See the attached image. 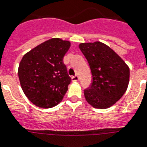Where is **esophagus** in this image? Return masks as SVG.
<instances>
[{
    "instance_id": "1",
    "label": "esophagus",
    "mask_w": 147,
    "mask_h": 147,
    "mask_svg": "<svg viewBox=\"0 0 147 147\" xmlns=\"http://www.w3.org/2000/svg\"><path fill=\"white\" fill-rule=\"evenodd\" d=\"M71 80H72L73 82H76V81H78V80H79V77H78L77 75H76V76H74V77H71Z\"/></svg>"
}]
</instances>
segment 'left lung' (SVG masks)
Wrapping results in <instances>:
<instances>
[{
    "instance_id": "obj_1",
    "label": "left lung",
    "mask_w": 147,
    "mask_h": 147,
    "mask_svg": "<svg viewBox=\"0 0 147 147\" xmlns=\"http://www.w3.org/2000/svg\"><path fill=\"white\" fill-rule=\"evenodd\" d=\"M92 73V82L84 90L86 102L95 109L115 105L125 93L130 80L127 64L115 51L101 42L80 43Z\"/></svg>"
}]
</instances>
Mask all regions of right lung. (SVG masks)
Returning <instances> with one entry per match:
<instances>
[{
	"label": "right lung",
	"instance_id": "add662e5",
	"mask_svg": "<svg viewBox=\"0 0 147 147\" xmlns=\"http://www.w3.org/2000/svg\"><path fill=\"white\" fill-rule=\"evenodd\" d=\"M70 47L69 41L53 38L23 55L18 67L22 90L32 104L42 109L58 105L70 83L63 57Z\"/></svg>",
	"mask_w": 147,
	"mask_h": 147
}]
</instances>
